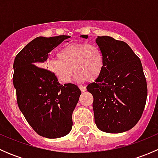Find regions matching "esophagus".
I'll return each instance as SVG.
<instances>
[{
  "instance_id": "obj_1",
  "label": "esophagus",
  "mask_w": 158,
  "mask_h": 158,
  "mask_svg": "<svg viewBox=\"0 0 158 158\" xmlns=\"http://www.w3.org/2000/svg\"><path fill=\"white\" fill-rule=\"evenodd\" d=\"M79 89H80V90L82 91V92H85V90H86V87L85 86V85H79Z\"/></svg>"
}]
</instances>
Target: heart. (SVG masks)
I'll use <instances>...</instances> for the list:
<instances>
[{
  "instance_id": "1",
  "label": "heart",
  "mask_w": 158,
  "mask_h": 158,
  "mask_svg": "<svg viewBox=\"0 0 158 158\" xmlns=\"http://www.w3.org/2000/svg\"><path fill=\"white\" fill-rule=\"evenodd\" d=\"M57 58L49 60L47 67L64 83L72 80L74 70L78 80L95 81L101 76L105 67L103 52L95 44H69L59 51Z\"/></svg>"
}]
</instances>
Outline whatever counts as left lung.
Listing matches in <instances>:
<instances>
[{
    "label": "left lung",
    "mask_w": 158,
    "mask_h": 158,
    "mask_svg": "<svg viewBox=\"0 0 158 158\" xmlns=\"http://www.w3.org/2000/svg\"><path fill=\"white\" fill-rule=\"evenodd\" d=\"M95 42L104 55L105 67L86 87L93 96L95 122L106 133L125 132L138 123L145 107L148 88L141 62L124 41L103 36Z\"/></svg>",
    "instance_id": "obj_1"
}]
</instances>
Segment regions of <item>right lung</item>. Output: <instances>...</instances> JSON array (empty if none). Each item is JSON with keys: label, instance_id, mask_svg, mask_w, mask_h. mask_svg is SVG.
Masks as SVG:
<instances>
[{"label": "right lung", "instance_id": "add662e5", "mask_svg": "<svg viewBox=\"0 0 158 158\" xmlns=\"http://www.w3.org/2000/svg\"><path fill=\"white\" fill-rule=\"evenodd\" d=\"M69 37L60 35L35 38L14 62L13 83L19 109L32 128L47 138H61L69 133L72 114L81 95L77 85H62L49 70L40 67L44 66L49 52Z\"/></svg>", "mask_w": 158, "mask_h": 158}]
</instances>
